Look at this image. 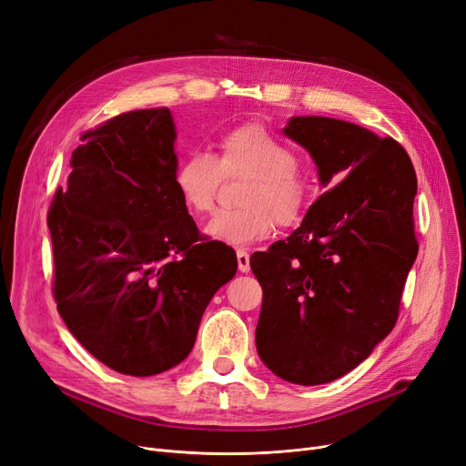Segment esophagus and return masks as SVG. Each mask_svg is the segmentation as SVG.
I'll use <instances>...</instances> for the list:
<instances>
[{
	"label": "esophagus",
	"mask_w": 466,
	"mask_h": 466,
	"mask_svg": "<svg viewBox=\"0 0 466 466\" xmlns=\"http://www.w3.org/2000/svg\"><path fill=\"white\" fill-rule=\"evenodd\" d=\"M236 257H238V268H239V272L248 274V272L251 270V264H249V255H248L246 251H238V253H236Z\"/></svg>",
	"instance_id": "obj_1"
}]
</instances>
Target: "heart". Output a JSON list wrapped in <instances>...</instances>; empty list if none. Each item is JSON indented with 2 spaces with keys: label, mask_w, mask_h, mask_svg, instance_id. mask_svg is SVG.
Here are the masks:
<instances>
[{
  "label": "heart",
  "mask_w": 466,
  "mask_h": 466,
  "mask_svg": "<svg viewBox=\"0 0 466 466\" xmlns=\"http://www.w3.org/2000/svg\"><path fill=\"white\" fill-rule=\"evenodd\" d=\"M299 158L289 145L258 125L238 127L218 139L217 158L190 151L174 171L183 206L206 215L215 206L225 176H251L239 209L218 211L206 234L232 248H248L270 236L279 225H297L309 202L308 183L299 176Z\"/></svg>",
  "instance_id": "b5f03b06"
}]
</instances>
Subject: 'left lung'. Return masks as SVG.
I'll use <instances>...</instances> for the list:
<instances>
[{
	"label": "left lung",
	"instance_id": "1",
	"mask_svg": "<svg viewBox=\"0 0 466 466\" xmlns=\"http://www.w3.org/2000/svg\"><path fill=\"white\" fill-rule=\"evenodd\" d=\"M283 134L330 190L287 239L251 257L262 287L255 339L276 376L321 385L351 372L397 323L418 257V177L402 145L348 120L290 116Z\"/></svg>",
	"mask_w": 466,
	"mask_h": 466
}]
</instances>
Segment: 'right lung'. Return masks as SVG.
<instances>
[{"instance_id":"obj_1","label":"right lung","mask_w":466,"mask_h":466,"mask_svg":"<svg viewBox=\"0 0 466 466\" xmlns=\"http://www.w3.org/2000/svg\"><path fill=\"white\" fill-rule=\"evenodd\" d=\"M167 107L122 113L83 134L48 211L55 300L69 332L115 372L147 378L194 348L236 253L202 239L174 185Z\"/></svg>"}]
</instances>
